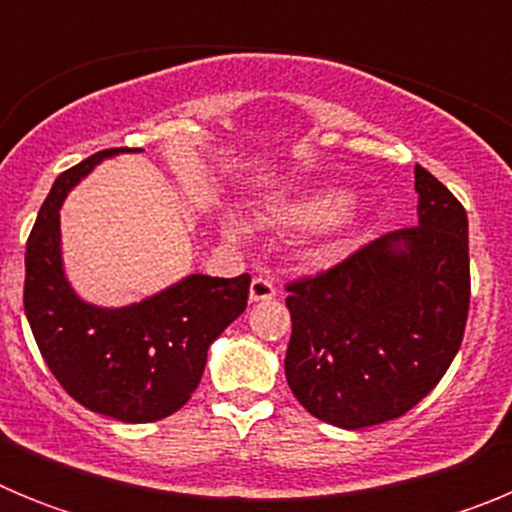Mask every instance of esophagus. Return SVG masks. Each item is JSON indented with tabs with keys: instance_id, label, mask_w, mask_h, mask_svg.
Wrapping results in <instances>:
<instances>
[{
	"instance_id": "esophagus-1",
	"label": "esophagus",
	"mask_w": 512,
	"mask_h": 512,
	"mask_svg": "<svg viewBox=\"0 0 512 512\" xmlns=\"http://www.w3.org/2000/svg\"><path fill=\"white\" fill-rule=\"evenodd\" d=\"M277 297V287L271 279L264 277H256L251 282V289H248V300L251 302H266V300H274Z\"/></svg>"
}]
</instances>
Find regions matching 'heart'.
<instances>
[{"mask_svg":"<svg viewBox=\"0 0 512 512\" xmlns=\"http://www.w3.org/2000/svg\"><path fill=\"white\" fill-rule=\"evenodd\" d=\"M348 202H351L348 189L336 187V184L315 187L274 207V220L292 230L325 228L330 248L338 246L356 225V210ZM223 235L230 241H243L246 238V225L230 217L223 223Z\"/></svg>","mask_w":512,"mask_h":512,"instance_id":"heart-1","label":"heart"}]
</instances>
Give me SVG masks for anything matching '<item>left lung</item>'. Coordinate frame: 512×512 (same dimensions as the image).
Listing matches in <instances>:
<instances>
[{
	"label": "left lung",
	"instance_id": "8db88e82",
	"mask_svg": "<svg viewBox=\"0 0 512 512\" xmlns=\"http://www.w3.org/2000/svg\"><path fill=\"white\" fill-rule=\"evenodd\" d=\"M418 225L289 284L284 372L302 408L359 431L415 408L441 382L469 312L467 212L415 166Z\"/></svg>",
	"mask_w": 512,
	"mask_h": 512
}]
</instances>
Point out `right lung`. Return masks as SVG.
<instances>
[{"mask_svg":"<svg viewBox=\"0 0 512 512\" xmlns=\"http://www.w3.org/2000/svg\"><path fill=\"white\" fill-rule=\"evenodd\" d=\"M120 153L128 148L94 153L53 182L27 238L25 315L45 364L79 405L120 423H153L187 405L207 348L246 310L251 277L187 274L125 307L81 300L63 269L61 205Z\"/></svg>","mask_w":512,"mask_h":512,"instance_id":"add662e5","label":"right lung"}]
</instances>
